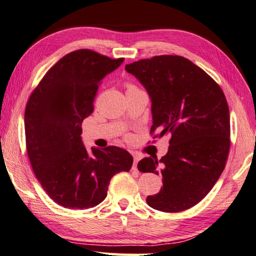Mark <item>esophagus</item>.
I'll use <instances>...</instances> for the list:
<instances>
[{"label": "esophagus", "mask_w": 256, "mask_h": 256, "mask_svg": "<svg viewBox=\"0 0 256 256\" xmlns=\"http://www.w3.org/2000/svg\"><path fill=\"white\" fill-rule=\"evenodd\" d=\"M140 159H142V157H140V156H138V154H134V166H132V169L134 170H137V164L139 162Z\"/></svg>", "instance_id": "34e87169"}]
</instances>
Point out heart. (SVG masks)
<instances>
[{"mask_svg":"<svg viewBox=\"0 0 256 256\" xmlns=\"http://www.w3.org/2000/svg\"><path fill=\"white\" fill-rule=\"evenodd\" d=\"M134 86H129V88H128V90H134Z\"/></svg>","mask_w":256,"mask_h":256,"instance_id":"1","label":"heart"}]
</instances>
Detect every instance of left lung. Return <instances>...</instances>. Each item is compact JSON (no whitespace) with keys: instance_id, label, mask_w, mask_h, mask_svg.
<instances>
[{"instance_id":"left-lung-1","label":"left lung","mask_w":256,"mask_h":256,"mask_svg":"<svg viewBox=\"0 0 256 256\" xmlns=\"http://www.w3.org/2000/svg\"><path fill=\"white\" fill-rule=\"evenodd\" d=\"M124 68L150 97V132L171 136L162 158L138 162L139 171L162 176L164 186L147 196L148 206L162 212L184 211L210 192L226 166L230 149L226 96L204 70L182 56H154Z\"/></svg>"}]
</instances>
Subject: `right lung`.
I'll return each instance as SVG.
<instances>
[{
	"label": "right lung",
	"mask_w": 256,
	"mask_h": 256,
	"mask_svg": "<svg viewBox=\"0 0 256 256\" xmlns=\"http://www.w3.org/2000/svg\"><path fill=\"white\" fill-rule=\"evenodd\" d=\"M122 62L90 50L72 52L46 72L28 99L24 114L28 158L42 188L62 206H96L107 196L112 176L132 168L127 150L109 146L90 152L80 137L99 82Z\"/></svg>",
	"instance_id": "right-lung-1"
}]
</instances>
